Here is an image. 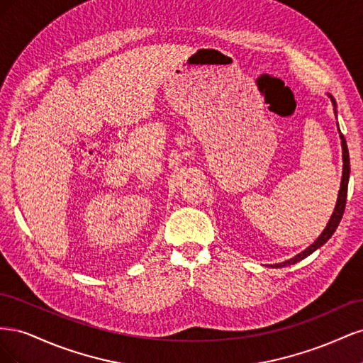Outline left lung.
<instances>
[{"instance_id":"8db88e82","label":"left lung","mask_w":363,"mask_h":363,"mask_svg":"<svg viewBox=\"0 0 363 363\" xmlns=\"http://www.w3.org/2000/svg\"><path fill=\"white\" fill-rule=\"evenodd\" d=\"M332 98V96H330ZM332 103L333 106L336 107V103L332 98ZM340 139H342V155H344V171H342V182H340V191H339V196H337V203H336V207H335V212L330 218V221H328L327 227L324 228V232L321 233V236L318 238L315 242L309 247L306 248L303 252H300L298 256H295L286 262L283 263H277V265H274V268H280V267H286V265H294V263L300 262L301 259L307 257L309 255H312V252L320 248L321 245H324L328 239L332 238V235L335 233V230L337 228L340 219H342V215H344V211H345V204H347V192H348V179H350V155H348V148H347V142H345V138L344 135L340 133Z\"/></svg>"}]
</instances>
